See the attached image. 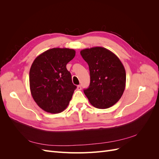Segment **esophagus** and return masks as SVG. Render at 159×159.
I'll return each instance as SVG.
<instances>
[{
  "label": "esophagus",
  "mask_w": 159,
  "mask_h": 159,
  "mask_svg": "<svg viewBox=\"0 0 159 159\" xmlns=\"http://www.w3.org/2000/svg\"><path fill=\"white\" fill-rule=\"evenodd\" d=\"M77 89H78V90H81V85H78V87H77Z\"/></svg>",
  "instance_id": "34e87169"
}]
</instances>
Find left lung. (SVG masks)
I'll list each match as a JSON object with an SVG mask.
<instances>
[{
    "label": "left lung",
    "instance_id": "1",
    "mask_svg": "<svg viewBox=\"0 0 159 159\" xmlns=\"http://www.w3.org/2000/svg\"><path fill=\"white\" fill-rule=\"evenodd\" d=\"M80 54L89 66L90 84L84 90L89 102L98 109L113 106L125 88L126 72L121 61L103 47L85 48Z\"/></svg>",
    "mask_w": 159,
    "mask_h": 159
}]
</instances>
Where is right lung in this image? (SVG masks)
<instances>
[{"mask_svg": "<svg viewBox=\"0 0 159 159\" xmlns=\"http://www.w3.org/2000/svg\"><path fill=\"white\" fill-rule=\"evenodd\" d=\"M74 49L54 48L36 57L29 74L34 100L41 109L58 113L66 109L76 88L66 65L74 58Z\"/></svg>", "mask_w": 159, "mask_h": 159, "instance_id": "1", "label": "right lung"}]
</instances>
